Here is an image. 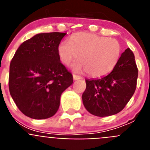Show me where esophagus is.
Returning a JSON list of instances; mask_svg holds the SVG:
<instances>
[{
  "mask_svg": "<svg viewBox=\"0 0 150 150\" xmlns=\"http://www.w3.org/2000/svg\"><path fill=\"white\" fill-rule=\"evenodd\" d=\"M73 79H74V80H78V79H81L82 77L81 76H76L75 74H74V75H73Z\"/></svg>",
  "mask_w": 150,
  "mask_h": 150,
  "instance_id": "esophagus-1",
  "label": "esophagus"
}]
</instances>
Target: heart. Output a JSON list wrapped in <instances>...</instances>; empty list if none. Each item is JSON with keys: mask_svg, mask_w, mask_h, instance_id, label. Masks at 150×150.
I'll list each match as a JSON object with an SVG mask.
<instances>
[{"mask_svg": "<svg viewBox=\"0 0 150 150\" xmlns=\"http://www.w3.org/2000/svg\"><path fill=\"white\" fill-rule=\"evenodd\" d=\"M121 52V44L117 40L88 32L73 34L69 41H62L58 46V54L64 64L69 65L79 56V61L73 65V70L87 72L93 78L103 77L112 72Z\"/></svg>", "mask_w": 150, "mask_h": 150, "instance_id": "b5f03b06", "label": "heart"}]
</instances>
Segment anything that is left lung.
<instances>
[{
    "label": "left lung",
    "instance_id": "obj_1",
    "mask_svg": "<svg viewBox=\"0 0 150 150\" xmlns=\"http://www.w3.org/2000/svg\"><path fill=\"white\" fill-rule=\"evenodd\" d=\"M137 76L134 55L128 48L108 75L100 79H86V88L82 95L85 108L100 117L120 112L134 93Z\"/></svg>",
    "mask_w": 150,
    "mask_h": 150
}]
</instances>
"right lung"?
<instances>
[{"instance_id": "obj_1", "label": "right lung", "mask_w": 150, "mask_h": 150, "mask_svg": "<svg viewBox=\"0 0 150 150\" xmlns=\"http://www.w3.org/2000/svg\"><path fill=\"white\" fill-rule=\"evenodd\" d=\"M66 33H40L25 41L10 65L9 88L21 112L34 120L56 113L60 98L73 83L72 74L61 63L58 46Z\"/></svg>"}]
</instances>
